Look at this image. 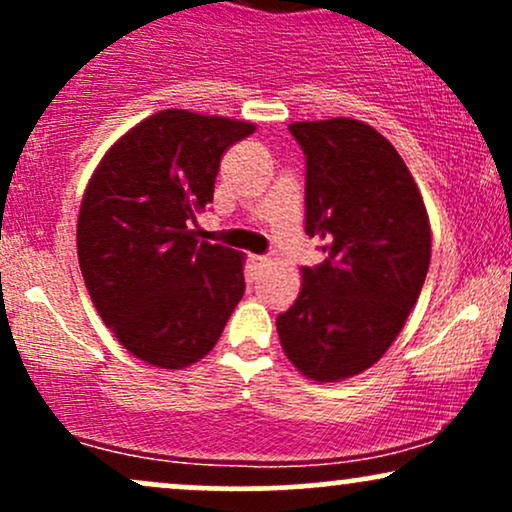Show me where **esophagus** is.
<instances>
[{
  "instance_id": "obj_1",
  "label": "esophagus",
  "mask_w": 512,
  "mask_h": 512,
  "mask_svg": "<svg viewBox=\"0 0 512 512\" xmlns=\"http://www.w3.org/2000/svg\"><path fill=\"white\" fill-rule=\"evenodd\" d=\"M252 264H255V269H264L269 264V257L264 255H252Z\"/></svg>"
}]
</instances>
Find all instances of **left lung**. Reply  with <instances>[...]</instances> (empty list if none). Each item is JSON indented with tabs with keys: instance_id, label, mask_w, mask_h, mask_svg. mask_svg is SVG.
<instances>
[{
	"instance_id": "1",
	"label": "left lung",
	"mask_w": 512,
	"mask_h": 512,
	"mask_svg": "<svg viewBox=\"0 0 512 512\" xmlns=\"http://www.w3.org/2000/svg\"><path fill=\"white\" fill-rule=\"evenodd\" d=\"M289 132L305 154V233L327 260L303 267L276 330L293 366L334 383L395 342L426 281L431 226L402 156L370 125L337 117Z\"/></svg>"
}]
</instances>
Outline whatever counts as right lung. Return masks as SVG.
I'll return each mask as SVG.
<instances>
[{
  "mask_svg": "<svg viewBox=\"0 0 512 512\" xmlns=\"http://www.w3.org/2000/svg\"><path fill=\"white\" fill-rule=\"evenodd\" d=\"M255 125L161 110L105 154L86 187L76 252L91 301L132 356L185 368L219 342L245 293L243 255L199 240L223 151Z\"/></svg>",
  "mask_w": 512,
  "mask_h": 512,
  "instance_id": "add662e5",
  "label": "right lung"
}]
</instances>
